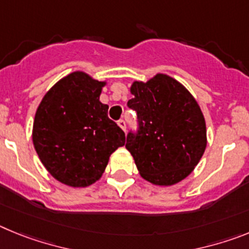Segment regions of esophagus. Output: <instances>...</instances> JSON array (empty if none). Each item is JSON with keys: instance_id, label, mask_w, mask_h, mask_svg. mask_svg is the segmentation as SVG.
Returning a JSON list of instances; mask_svg holds the SVG:
<instances>
[{"instance_id": "esophagus-1", "label": "esophagus", "mask_w": 249, "mask_h": 249, "mask_svg": "<svg viewBox=\"0 0 249 249\" xmlns=\"http://www.w3.org/2000/svg\"><path fill=\"white\" fill-rule=\"evenodd\" d=\"M117 123H118V126H120L121 128L123 129V131L126 132V122H124V121H123V120H120Z\"/></svg>"}]
</instances>
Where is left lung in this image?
I'll list each match as a JSON object with an SVG mask.
<instances>
[{
    "label": "left lung",
    "instance_id": "8db88e82",
    "mask_svg": "<svg viewBox=\"0 0 249 249\" xmlns=\"http://www.w3.org/2000/svg\"><path fill=\"white\" fill-rule=\"evenodd\" d=\"M127 106L137 112V129L126 148L140 175L153 184L171 186L190 175L207 146L206 122L197 101L181 83L158 73L133 82Z\"/></svg>",
    "mask_w": 249,
    "mask_h": 249
}]
</instances>
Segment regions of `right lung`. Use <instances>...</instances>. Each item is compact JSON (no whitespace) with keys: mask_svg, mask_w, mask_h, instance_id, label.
Wrapping results in <instances>:
<instances>
[{"mask_svg":"<svg viewBox=\"0 0 249 249\" xmlns=\"http://www.w3.org/2000/svg\"><path fill=\"white\" fill-rule=\"evenodd\" d=\"M106 82L73 72L45 94L34 122L32 140L48 172L71 187L98 181L109 156L126 141L124 132L100 102Z\"/></svg>","mask_w":249,"mask_h":249,"instance_id":"1","label":"right lung"}]
</instances>
